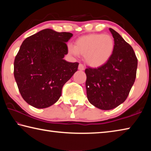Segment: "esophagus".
<instances>
[{"label":"esophagus","mask_w":151,"mask_h":151,"mask_svg":"<svg viewBox=\"0 0 151 151\" xmlns=\"http://www.w3.org/2000/svg\"><path fill=\"white\" fill-rule=\"evenodd\" d=\"M78 70H85V66L83 65V64H79L78 65Z\"/></svg>","instance_id":"34e87169"}]
</instances>
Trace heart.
<instances>
[{"mask_svg":"<svg viewBox=\"0 0 151 151\" xmlns=\"http://www.w3.org/2000/svg\"><path fill=\"white\" fill-rule=\"evenodd\" d=\"M114 39L111 35L91 34L83 36L76 40L75 46L68 45L70 55H85V60L89 66L98 67L105 64L113 53Z\"/></svg>","mask_w":151,"mask_h":151,"instance_id":"b5f03b06","label":"heart"}]
</instances>
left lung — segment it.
<instances>
[{
    "instance_id": "8db88e82",
    "label": "left lung",
    "mask_w": 151,
    "mask_h": 151,
    "mask_svg": "<svg viewBox=\"0 0 151 151\" xmlns=\"http://www.w3.org/2000/svg\"><path fill=\"white\" fill-rule=\"evenodd\" d=\"M109 30L114 41L111 57L98 68L85 69L88 100L102 110L113 109L126 100L136 78L138 64L131 46L115 30Z\"/></svg>"
}]
</instances>
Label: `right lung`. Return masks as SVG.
Returning a JSON list of instances; mask_svg holds the SVG:
<instances>
[{
	"label": "right lung",
	"instance_id": "obj_1",
	"mask_svg": "<svg viewBox=\"0 0 151 151\" xmlns=\"http://www.w3.org/2000/svg\"><path fill=\"white\" fill-rule=\"evenodd\" d=\"M70 32L50 29L27 38L14 62V76L20 94L27 103L45 109L59 99L64 85L78 70V63L63 59L68 54Z\"/></svg>",
	"mask_w": 151,
	"mask_h": 151
}]
</instances>
